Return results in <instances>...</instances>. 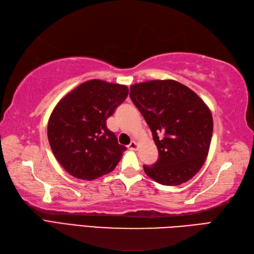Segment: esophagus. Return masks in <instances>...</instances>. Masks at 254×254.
<instances>
[{
    "label": "esophagus",
    "mask_w": 254,
    "mask_h": 254,
    "mask_svg": "<svg viewBox=\"0 0 254 254\" xmlns=\"http://www.w3.org/2000/svg\"><path fill=\"white\" fill-rule=\"evenodd\" d=\"M128 149L129 150H132V151H136L138 150V143L136 141H131L128 145Z\"/></svg>",
    "instance_id": "obj_1"
}]
</instances>
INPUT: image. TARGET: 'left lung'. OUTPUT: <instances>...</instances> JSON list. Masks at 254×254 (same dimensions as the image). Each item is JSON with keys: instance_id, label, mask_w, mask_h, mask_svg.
I'll return each instance as SVG.
<instances>
[{"instance_id": "8db88e82", "label": "left lung", "mask_w": 254, "mask_h": 254, "mask_svg": "<svg viewBox=\"0 0 254 254\" xmlns=\"http://www.w3.org/2000/svg\"><path fill=\"white\" fill-rule=\"evenodd\" d=\"M129 95L159 150V160L143 165L145 174L164 186L188 182L204 164L210 149V109L192 90L171 79L132 84Z\"/></svg>"}]
</instances>
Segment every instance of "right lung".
<instances>
[{
    "mask_svg": "<svg viewBox=\"0 0 254 254\" xmlns=\"http://www.w3.org/2000/svg\"><path fill=\"white\" fill-rule=\"evenodd\" d=\"M128 88L93 79L79 84L56 104L48 124L53 154L78 179L93 180L111 173L126 146L106 127V120L126 100Z\"/></svg>",
    "mask_w": 254,
    "mask_h": 254,
    "instance_id": "1",
    "label": "right lung"
}]
</instances>
